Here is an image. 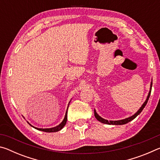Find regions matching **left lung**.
Segmentation results:
<instances>
[{
  "label": "left lung",
  "instance_id": "left-lung-1",
  "mask_svg": "<svg viewBox=\"0 0 160 160\" xmlns=\"http://www.w3.org/2000/svg\"><path fill=\"white\" fill-rule=\"evenodd\" d=\"M152 85V81L151 84H150V92H149V93H148V95L147 99H146L145 102L144 103H143V104L142 105V107L140 108L139 110L138 111V112H137L136 113H135L134 115L130 116V117L126 118H125V119H122V120H119V121H108V120H106V119L102 118L101 116H99L98 114H97V113L96 112L95 109H94V116H95V118H96L99 121H100V122H101V123H106V124H109V125H123V124H126V123H127L130 122V121H131L132 120H133V119H134L135 117H136V116H137L138 115H139L140 113H141L142 109L145 108V105L147 104V103H148V99H149V97H150V93H151Z\"/></svg>",
  "mask_w": 160,
  "mask_h": 160
}]
</instances>
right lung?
Segmentation results:
<instances>
[{"label":"right lung","mask_w":160,"mask_h":160,"mask_svg":"<svg viewBox=\"0 0 160 160\" xmlns=\"http://www.w3.org/2000/svg\"><path fill=\"white\" fill-rule=\"evenodd\" d=\"M70 103V102H69ZM68 106H69V104H68ZM68 107L67 108V111L66 112V115H65V117H64V119L63 120V121L59 124L58 126H56V127H53V128H36V127H34L32 126L30 123H28L29 125H30L31 126L33 127V128H34L35 129H37L39 130V131H44V132H57V131H61V130L63 128V127L65 126V125H66V121H67V113H68Z\"/></svg>","instance_id":"add662e5"}]
</instances>
